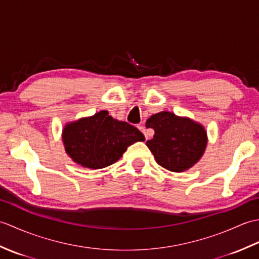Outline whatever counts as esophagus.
<instances>
[{"mask_svg": "<svg viewBox=\"0 0 259 259\" xmlns=\"http://www.w3.org/2000/svg\"><path fill=\"white\" fill-rule=\"evenodd\" d=\"M138 128H139V130L141 131V133L145 135L146 139H148V135H147V133H146V128H145V126H144V125H138Z\"/></svg>", "mask_w": 259, "mask_h": 259, "instance_id": "34e87169", "label": "esophagus"}]
</instances>
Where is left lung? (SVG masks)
Here are the masks:
<instances>
[{
    "mask_svg": "<svg viewBox=\"0 0 259 259\" xmlns=\"http://www.w3.org/2000/svg\"><path fill=\"white\" fill-rule=\"evenodd\" d=\"M147 128L155 136L147 141L156 161L169 171L183 172L191 168L205 152L207 133L203 126L189 118L162 111L147 120Z\"/></svg>",
    "mask_w": 259,
    "mask_h": 259,
    "instance_id": "obj_1",
    "label": "left lung"
}]
</instances>
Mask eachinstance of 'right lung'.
Wrapping results in <instances>:
<instances>
[{"mask_svg": "<svg viewBox=\"0 0 259 259\" xmlns=\"http://www.w3.org/2000/svg\"><path fill=\"white\" fill-rule=\"evenodd\" d=\"M65 151L82 167L101 169L117 162L126 148L145 136L124 121L113 119L106 110L92 117L65 124L62 131Z\"/></svg>", "mask_w": 259, "mask_h": 259, "instance_id": "1", "label": "right lung"}]
</instances>
